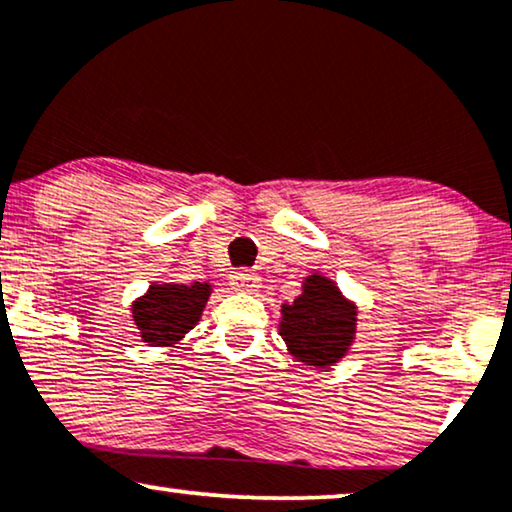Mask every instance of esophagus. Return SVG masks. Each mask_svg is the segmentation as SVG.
<instances>
[{
  "instance_id": "esophagus-1",
  "label": "esophagus",
  "mask_w": 512,
  "mask_h": 512,
  "mask_svg": "<svg viewBox=\"0 0 512 512\" xmlns=\"http://www.w3.org/2000/svg\"><path fill=\"white\" fill-rule=\"evenodd\" d=\"M229 285L236 292H255L262 285V278L257 276L255 271L243 269V271H234V274H231Z\"/></svg>"
}]
</instances>
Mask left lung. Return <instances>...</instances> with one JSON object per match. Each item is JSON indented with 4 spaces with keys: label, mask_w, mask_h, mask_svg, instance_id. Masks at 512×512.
<instances>
[{
    "label": "left lung",
    "mask_w": 512,
    "mask_h": 512,
    "mask_svg": "<svg viewBox=\"0 0 512 512\" xmlns=\"http://www.w3.org/2000/svg\"><path fill=\"white\" fill-rule=\"evenodd\" d=\"M281 316L278 332L288 353L316 370L339 363L356 339L358 306L327 276H306L302 295L283 304Z\"/></svg>",
    "instance_id": "left-lung-1"
}]
</instances>
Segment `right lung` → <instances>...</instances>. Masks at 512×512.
Returning <instances> with one entry per match:
<instances>
[{
    "label": "right lung",
    "instance_id": "right-lung-1",
    "mask_svg": "<svg viewBox=\"0 0 512 512\" xmlns=\"http://www.w3.org/2000/svg\"><path fill=\"white\" fill-rule=\"evenodd\" d=\"M213 292L210 283H154L131 306L142 342L147 346H173L194 330Z\"/></svg>",
    "mask_w": 512,
    "mask_h": 512
}]
</instances>
